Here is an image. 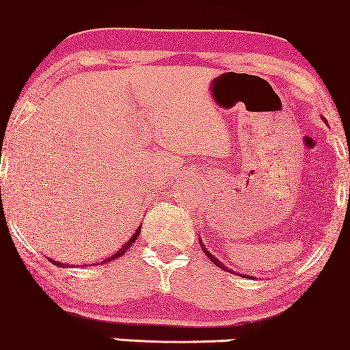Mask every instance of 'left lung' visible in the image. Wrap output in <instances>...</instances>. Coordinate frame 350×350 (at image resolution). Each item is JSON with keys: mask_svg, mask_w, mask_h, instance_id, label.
I'll use <instances>...</instances> for the list:
<instances>
[{"mask_svg": "<svg viewBox=\"0 0 350 350\" xmlns=\"http://www.w3.org/2000/svg\"><path fill=\"white\" fill-rule=\"evenodd\" d=\"M324 120H325V119H324ZM349 190H350V188H349ZM200 246H202V250H203V251H205V254H206V256H208V258H210V261H211V262H215V265H217V266H218V268H223V269H225V266H223V262H221V261H219V260H218V258H215V256H213V254H211V253H210V251H208V250L205 248V245H203V243H202V239H200ZM238 276H241V278H248V276H245V274H238Z\"/></svg>", "mask_w": 350, "mask_h": 350, "instance_id": "1", "label": "left lung"}]
</instances>
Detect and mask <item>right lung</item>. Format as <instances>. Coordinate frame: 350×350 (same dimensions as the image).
I'll use <instances>...</instances> for the list:
<instances>
[{
    "mask_svg": "<svg viewBox=\"0 0 350 350\" xmlns=\"http://www.w3.org/2000/svg\"><path fill=\"white\" fill-rule=\"evenodd\" d=\"M140 228H142V226H139V228H137V230L135 231H133V234H132V237H131V239H129V241L127 243H125V245L122 246V248H120L119 251H117V253L116 254H112V256H109L107 258V260H104V262H107V261H113V260H117V258H120V256H124V254H125V251H127L129 248H131V246H132V243L133 241H135V239L137 238H139V233H140ZM51 262H53V265H56V266H61V268H64V266L66 265H62V262H59V261H54V260H49Z\"/></svg>",
    "mask_w": 350,
    "mask_h": 350,
    "instance_id": "obj_1",
    "label": "right lung"
}]
</instances>
